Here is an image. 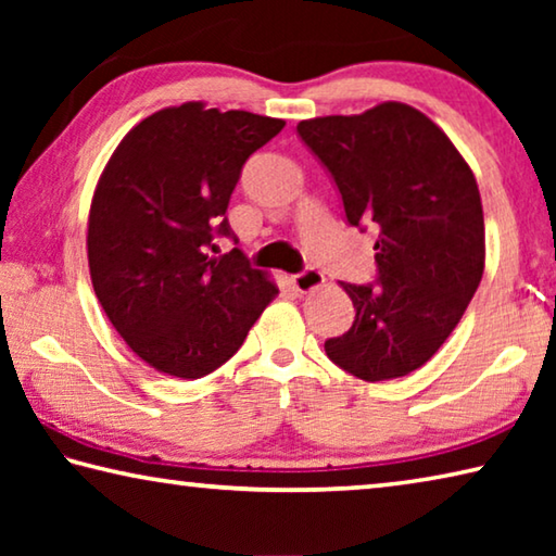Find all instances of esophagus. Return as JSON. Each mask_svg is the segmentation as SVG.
Returning <instances> with one entry per match:
<instances>
[{
	"label": "esophagus",
	"instance_id": "34e87169",
	"mask_svg": "<svg viewBox=\"0 0 556 556\" xmlns=\"http://www.w3.org/2000/svg\"><path fill=\"white\" fill-rule=\"evenodd\" d=\"M324 281H326L324 275H321V271H316V269H306V271H301V275L291 277V285H294L299 294H308V291H316L318 287H324Z\"/></svg>",
	"mask_w": 556,
	"mask_h": 556
}]
</instances>
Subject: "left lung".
<instances>
[{"label":"left lung","mask_w":556,"mask_h":556,"mask_svg":"<svg viewBox=\"0 0 556 556\" xmlns=\"http://www.w3.org/2000/svg\"><path fill=\"white\" fill-rule=\"evenodd\" d=\"M299 137L341 191L351 225H375L380 285H345L351 331L326 355L365 382L409 375L464 316L485 267L476 176L444 129L404 102L299 122Z\"/></svg>","instance_id":"1"}]
</instances>
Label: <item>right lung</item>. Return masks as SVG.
<instances>
[{
  "mask_svg": "<svg viewBox=\"0 0 556 556\" xmlns=\"http://www.w3.org/2000/svg\"><path fill=\"white\" fill-rule=\"evenodd\" d=\"M285 119L203 102L164 108L131 127L102 168L88 215L92 289L147 365L199 380L238 353L279 294L240 250L213 257L250 154Z\"/></svg>",
  "mask_w": 556,
  "mask_h": 556,
  "instance_id": "right-lung-1",
  "label": "right lung"
}]
</instances>
